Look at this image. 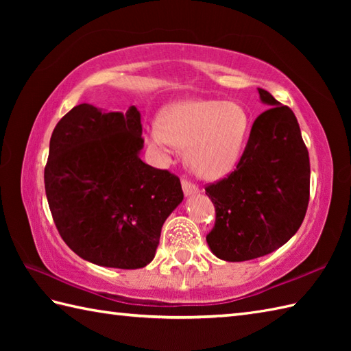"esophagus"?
<instances>
[{
    "label": "esophagus",
    "instance_id": "1",
    "mask_svg": "<svg viewBox=\"0 0 351 351\" xmlns=\"http://www.w3.org/2000/svg\"><path fill=\"white\" fill-rule=\"evenodd\" d=\"M182 190H184L185 196H195V195H197V193H200L197 185L187 181V180H182Z\"/></svg>",
    "mask_w": 351,
    "mask_h": 351
}]
</instances>
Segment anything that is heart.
Masks as SVG:
<instances>
[{"mask_svg": "<svg viewBox=\"0 0 351 351\" xmlns=\"http://www.w3.org/2000/svg\"><path fill=\"white\" fill-rule=\"evenodd\" d=\"M249 116L237 102L190 99L170 106L147 128V141L162 152L187 147L185 161L195 175L219 180L241 158Z\"/></svg>", "mask_w": 351, "mask_h": 351, "instance_id": "1", "label": "heart"}]
</instances>
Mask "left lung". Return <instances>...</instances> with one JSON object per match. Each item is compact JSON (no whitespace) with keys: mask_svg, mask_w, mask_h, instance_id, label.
Here are the masks:
<instances>
[{"mask_svg":"<svg viewBox=\"0 0 351 351\" xmlns=\"http://www.w3.org/2000/svg\"><path fill=\"white\" fill-rule=\"evenodd\" d=\"M258 92L270 108L253 122L235 170L205 187L215 208L206 243L229 263L279 249L299 230L309 204V154L299 122L289 107Z\"/></svg>","mask_w":351,"mask_h":351,"instance_id":"left-lung-1","label":"left lung"}]
</instances>
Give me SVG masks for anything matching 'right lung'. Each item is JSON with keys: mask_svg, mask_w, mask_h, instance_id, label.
Returning a JSON list of instances; mask_svg holds the SVG:
<instances>
[{"mask_svg": "<svg viewBox=\"0 0 351 351\" xmlns=\"http://www.w3.org/2000/svg\"><path fill=\"white\" fill-rule=\"evenodd\" d=\"M140 113H106L80 104L56 125L45 166V191L58 234L96 265H147L161 228L182 202L181 181L140 160Z\"/></svg>", "mask_w": 351, "mask_h": 351, "instance_id": "add662e5", "label": "right lung"}]
</instances>
